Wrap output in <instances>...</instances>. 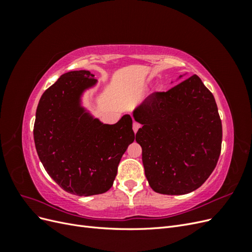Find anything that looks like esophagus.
Instances as JSON below:
<instances>
[{
    "mask_svg": "<svg viewBox=\"0 0 252 252\" xmlns=\"http://www.w3.org/2000/svg\"><path fill=\"white\" fill-rule=\"evenodd\" d=\"M140 127H141V125L139 124V123H136V122H133V125H132V129H133V131H134V133H136L138 132V130L140 129Z\"/></svg>",
    "mask_w": 252,
    "mask_h": 252,
    "instance_id": "esophagus-1",
    "label": "esophagus"
}]
</instances>
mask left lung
Wrapping results in <instances>:
<instances>
[{
    "mask_svg": "<svg viewBox=\"0 0 252 252\" xmlns=\"http://www.w3.org/2000/svg\"><path fill=\"white\" fill-rule=\"evenodd\" d=\"M133 118L142 124L135 141L156 192L186 194L204 184L220 158L222 122L215 96L196 74L166 93L151 94Z\"/></svg>",
    "mask_w": 252,
    "mask_h": 252,
    "instance_id": "1",
    "label": "left lung"
}]
</instances>
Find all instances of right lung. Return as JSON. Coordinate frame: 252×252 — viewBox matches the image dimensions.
I'll list each match as a JSON object with an SVG mask.
<instances>
[{"label":"right lung","instance_id":"1","mask_svg":"<svg viewBox=\"0 0 252 252\" xmlns=\"http://www.w3.org/2000/svg\"><path fill=\"white\" fill-rule=\"evenodd\" d=\"M96 82L88 70L64 73L45 90L35 113L33 138L45 170L65 191L80 196L108 191L134 141L129 114L103 124L82 106L84 91Z\"/></svg>","mask_w":252,"mask_h":252}]
</instances>
